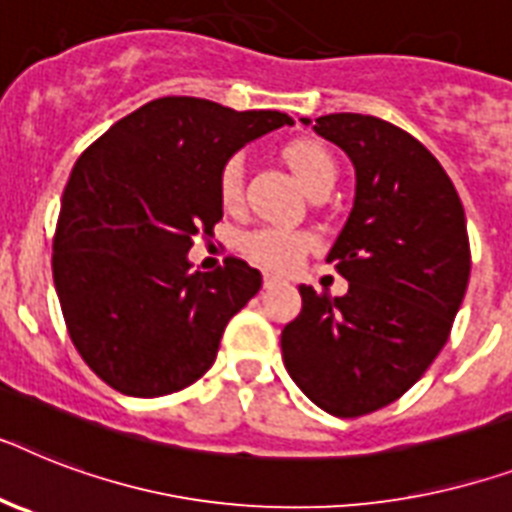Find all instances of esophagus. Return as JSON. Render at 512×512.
Here are the masks:
<instances>
[{
    "mask_svg": "<svg viewBox=\"0 0 512 512\" xmlns=\"http://www.w3.org/2000/svg\"><path fill=\"white\" fill-rule=\"evenodd\" d=\"M263 284H265V289H270V286H276V284H281V278H278V276H273V273H265V278H263Z\"/></svg>",
    "mask_w": 512,
    "mask_h": 512,
    "instance_id": "obj_1",
    "label": "esophagus"
}]
</instances>
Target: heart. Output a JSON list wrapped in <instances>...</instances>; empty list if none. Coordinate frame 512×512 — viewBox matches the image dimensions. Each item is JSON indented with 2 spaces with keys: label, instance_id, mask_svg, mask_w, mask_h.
<instances>
[{
  "label": "heart",
  "instance_id": "1",
  "mask_svg": "<svg viewBox=\"0 0 512 512\" xmlns=\"http://www.w3.org/2000/svg\"><path fill=\"white\" fill-rule=\"evenodd\" d=\"M281 157L310 197L318 191H331L336 181V162L323 144L310 139L289 141L281 149ZM218 191L226 210L239 207V202H242V160L239 157H231L223 165ZM307 247H310V239L305 234L281 231V228H257V231L244 236V252L260 265L273 270L292 268Z\"/></svg>",
  "mask_w": 512,
  "mask_h": 512
}]
</instances>
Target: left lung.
Segmentation results:
<instances>
[{"label":"left lung","mask_w":512,"mask_h":512,"mask_svg":"<svg viewBox=\"0 0 512 512\" xmlns=\"http://www.w3.org/2000/svg\"><path fill=\"white\" fill-rule=\"evenodd\" d=\"M355 165V202L328 249L342 297L299 286L281 331L294 384L339 418L400 400L442 352L463 305L471 247L460 197L421 141L373 115L302 118Z\"/></svg>","instance_id":"obj_1"}]
</instances>
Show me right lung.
Segmentation results:
<instances>
[{
  "label": "right lung",
  "mask_w": 512,
  "mask_h": 512,
  "mask_svg": "<svg viewBox=\"0 0 512 512\" xmlns=\"http://www.w3.org/2000/svg\"><path fill=\"white\" fill-rule=\"evenodd\" d=\"M294 120L210 99L147 102L99 136L70 173L52 276L70 339L128 397H162L210 371L220 336L263 286L228 257L191 270L189 249L223 218L218 178L234 152Z\"/></svg>",
  "instance_id": "right-lung-1"
}]
</instances>
